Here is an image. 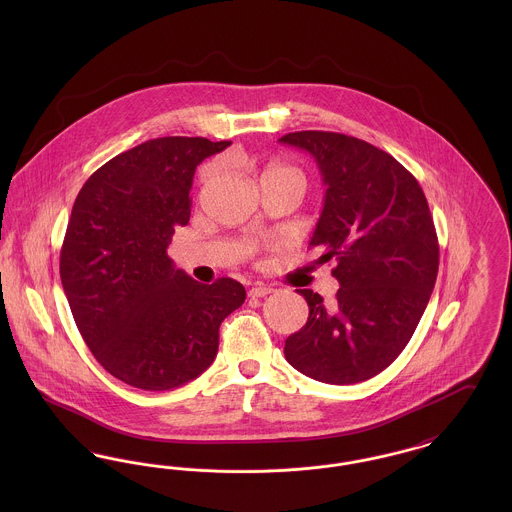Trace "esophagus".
I'll use <instances>...</instances> for the list:
<instances>
[{
  "label": "esophagus",
  "instance_id": "esophagus-1",
  "mask_svg": "<svg viewBox=\"0 0 512 512\" xmlns=\"http://www.w3.org/2000/svg\"><path fill=\"white\" fill-rule=\"evenodd\" d=\"M274 292L270 286H263V284H257L249 290V297H267L270 293Z\"/></svg>",
  "mask_w": 512,
  "mask_h": 512
}]
</instances>
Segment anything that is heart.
<instances>
[{
  "label": "heart",
  "instance_id": "obj_1",
  "mask_svg": "<svg viewBox=\"0 0 512 512\" xmlns=\"http://www.w3.org/2000/svg\"><path fill=\"white\" fill-rule=\"evenodd\" d=\"M265 172H288V174H293V176H297L299 178V174L297 172L292 171V169H288V167H282V165H272V167H268ZM301 180V178H299Z\"/></svg>",
  "mask_w": 512,
  "mask_h": 512
}]
</instances>
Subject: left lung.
Returning a JSON list of instances; mask_svg holds the SVG:
<instances>
[{
    "mask_svg": "<svg viewBox=\"0 0 512 512\" xmlns=\"http://www.w3.org/2000/svg\"><path fill=\"white\" fill-rule=\"evenodd\" d=\"M282 144L317 159L326 195L311 247L336 259L334 299L297 290L307 324L286 340L288 363L326 384H357L397 359L430 301L438 234L420 184L390 153L338 132L301 130Z\"/></svg>",
    "mask_w": 512,
    "mask_h": 512,
    "instance_id": "obj_1",
    "label": "left lung"
}]
</instances>
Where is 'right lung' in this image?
Returning <instances> with one entry per match:
<instances>
[{
  "label": "right lung",
  "instance_id": "1",
  "mask_svg": "<svg viewBox=\"0 0 512 512\" xmlns=\"http://www.w3.org/2000/svg\"><path fill=\"white\" fill-rule=\"evenodd\" d=\"M232 142L167 136L107 161L76 195L61 247L74 322L109 374L147 391L178 388L217 357L220 322L242 307L232 278L199 284L167 247L186 226L197 165Z\"/></svg>",
  "mask_w": 512,
  "mask_h": 512
}]
</instances>
